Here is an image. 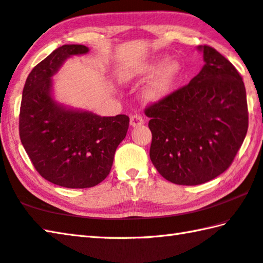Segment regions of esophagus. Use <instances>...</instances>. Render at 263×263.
<instances>
[{"label":"esophagus","mask_w":263,"mask_h":263,"mask_svg":"<svg viewBox=\"0 0 263 263\" xmlns=\"http://www.w3.org/2000/svg\"><path fill=\"white\" fill-rule=\"evenodd\" d=\"M144 124V119L140 115H132L130 117V125L132 127H137V126H140Z\"/></svg>","instance_id":"esophagus-1"}]
</instances>
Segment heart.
Masks as SVG:
<instances>
[{
  "label": "heart",
  "mask_w": 263,
  "mask_h": 263,
  "mask_svg": "<svg viewBox=\"0 0 263 263\" xmlns=\"http://www.w3.org/2000/svg\"><path fill=\"white\" fill-rule=\"evenodd\" d=\"M181 73L179 61H167L166 57H155L127 65L119 74V79L123 83H130L154 75L142 89L141 96L147 103H157L171 94Z\"/></svg>",
  "instance_id": "b5f03b06"
}]
</instances>
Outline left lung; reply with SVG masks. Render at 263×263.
<instances>
[{
	"label": "left lung",
	"mask_w": 263,
	"mask_h": 263,
	"mask_svg": "<svg viewBox=\"0 0 263 263\" xmlns=\"http://www.w3.org/2000/svg\"><path fill=\"white\" fill-rule=\"evenodd\" d=\"M204 64L196 77L149 105L151 161L164 179L197 185L232 163L248 128L246 89L234 66L210 46H197Z\"/></svg>",
	"instance_id": "1"
}]
</instances>
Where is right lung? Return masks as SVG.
Wrapping results in <instances>:
<instances>
[{
    "label": "right lung",
    "instance_id": "obj_1",
    "mask_svg": "<svg viewBox=\"0 0 263 263\" xmlns=\"http://www.w3.org/2000/svg\"><path fill=\"white\" fill-rule=\"evenodd\" d=\"M84 45H62L31 70L22 95L20 137L44 179L72 189L90 188L109 175L115 152L126 136V115L101 117L58 102L53 77Z\"/></svg>",
    "mask_w": 263,
    "mask_h": 263
}]
</instances>
